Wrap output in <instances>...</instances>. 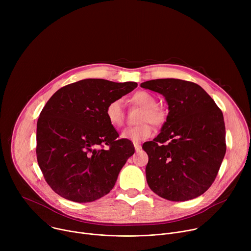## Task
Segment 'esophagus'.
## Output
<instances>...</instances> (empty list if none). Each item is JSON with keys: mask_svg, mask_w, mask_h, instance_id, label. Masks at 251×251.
I'll list each match as a JSON object with an SVG mask.
<instances>
[{"mask_svg": "<svg viewBox=\"0 0 251 251\" xmlns=\"http://www.w3.org/2000/svg\"><path fill=\"white\" fill-rule=\"evenodd\" d=\"M134 147H135V150H136V152H138V151H140L141 150V145L140 144H137V143H134Z\"/></svg>", "mask_w": 251, "mask_h": 251, "instance_id": "1", "label": "esophagus"}]
</instances>
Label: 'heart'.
Instances as JSON below:
<instances>
[{"mask_svg": "<svg viewBox=\"0 0 251 251\" xmlns=\"http://www.w3.org/2000/svg\"><path fill=\"white\" fill-rule=\"evenodd\" d=\"M131 102L141 108L143 111L138 119L139 122H143L135 127L127 128L123 130L121 137L129 140L133 143H139L148 139L152 135V127L148 123L155 126L161 125L165 121L164 111L157 107L156 97L147 91H137L131 97ZM105 114L107 120L114 127H119L124 121V110L121 99H114L110 101L106 106Z\"/></svg>", "mask_w": 251, "mask_h": 251, "instance_id": "heart-1", "label": "heart"}]
</instances>
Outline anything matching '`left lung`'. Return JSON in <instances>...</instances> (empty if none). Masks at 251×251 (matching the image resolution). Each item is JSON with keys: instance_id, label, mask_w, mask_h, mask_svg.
<instances>
[{"instance_id": "8db88e82", "label": "left lung", "mask_w": 251, "mask_h": 251, "mask_svg": "<svg viewBox=\"0 0 251 251\" xmlns=\"http://www.w3.org/2000/svg\"><path fill=\"white\" fill-rule=\"evenodd\" d=\"M141 87L162 94L169 105L161 133L142 147L149 157L146 178L150 189L173 201L200 197L216 180L226 155L222 110L191 81L154 79ZM167 140L170 142L165 145Z\"/></svg>"}]
</instances>
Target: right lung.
Instances as JSON below:
<instances>
[{
    "instance_id": "1",
    "label": "right lung",
    "mask_w": 251,
    "mask_h": 251,
    "mask_svg": "<svg viewBox=\"0 0 251 251\" xmlns=\"http://www.w3.org/2000/svg\"><path fill=\"white\" fill-rule=\"evenodd\" d=\"M137 85L83 79L58 89L47 102L37 124L35 151L47 183L57 195L89 202L113 189L135 148L131 141L118 139L105 109Z\"/></svg>"
}]
</instances>
